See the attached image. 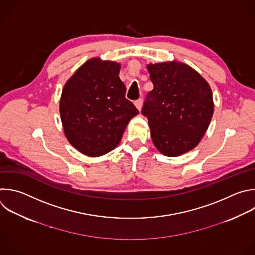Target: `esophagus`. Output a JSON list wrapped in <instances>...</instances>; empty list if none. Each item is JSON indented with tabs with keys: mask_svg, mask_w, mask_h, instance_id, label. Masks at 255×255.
Segmentation results:
<instances>
[{
	"mask_svg": "<svg viewBox=\"0 0 255 255\" xmlns=\"http://www.w3.org/2000/svg\"><path fill=\"white\" fill-rule=\"evenodd\" d=\"M134 104H135L136 108H137L139 111H141V109H142V105H143V101H142V99H138V100H136Z\"/></svg>",
	"mask_w": 255,
	"mask_h": 255,
	"instance_id": "esophagus-1",
	"label": "esophagus"
}]
</instances>
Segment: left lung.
<instances>
[{
    "mask_svg": "<svg viewBox=\"0 0 255 255\" xmlns=\"http://www.w3.org/2000/svg\"><path fill=\"white\" fill-rule=\"evenodd\" d=\"M154 88L142 114L151 138L165 156H180L195 148L210 124L214 103L207 81L187 64L172 61L147 65Z\"/></svg>",
    "mask_w": 255,
    "mask_h": 255,
    "instance_id": "1",
    "label": "left lung"
}]
</instances>
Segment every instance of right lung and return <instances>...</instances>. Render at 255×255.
Wrapping results in <instances>:
<instances>
[{"mask_svg": "<svg viewBox=\"0 0 255 255\" xmlns=\"http://www.w3.org/2000/svg\"><path fill=\"white\" fill-rule=\"evenodd\" d=\"M121 65L92 58L66 82L60 99L64 133L70 144L90 157L115 149L139 111L125 98Z\"/></svg>", "mask_w": 255, "mask_h": 255, "instance_id": "obj_1", "label": "right lung"}]
</instances>
